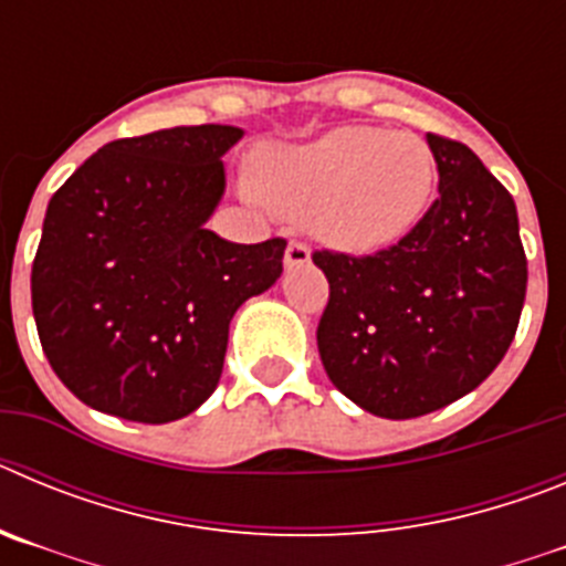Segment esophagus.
Returning a JSON list of instances; mask_svg holds the SVG:
<instances>
[{"mask_svg": "<svg viewBox=\"0 0 566 566\" xmlns=\"http://www.w3.org/2000/svg\"><path fill=\"white\" fill-rule=\"evenodd\" d=\"M308 260H312V249H308L303 240H292L286 247V269L306 266Z\"/></svg>", "mask_w": 566, "mask_h": 566, "instance_id": "obj_1", "label": "esophagus"}]
</instances>
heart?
Masks as SVG:
<instances>
[{"label": "heart", "instance_id": "b5f03b06", "mask_svg": "<svg viewBox=\"0 0 566 566\" xmlns=\"http://www.w3.org/2000/svg\"><path fill=\"white\" fill-rule=\"evenodd\" d=\"M437 155L417 133L348 124L258 161V192L274 212L312 221L345 252H379L411 234L437 192Z\"/></svg>", "mask_w": 566, "mask_h": 566}]
</instances>
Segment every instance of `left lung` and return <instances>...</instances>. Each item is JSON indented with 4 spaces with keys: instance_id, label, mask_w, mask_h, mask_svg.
<instances>
[{
    "instance_id": "1",
    "label": "left lung",
    "mask_w": 566,
    "mask_h": 566,
    "mask_svg": "<svg viewBox=\"0 0 566 566\" xmlns=\"http://www.w3.org/2000/svg\"><path fill=\"white\" fill-rule=\"evenodd\" d=\"M439 198L374 254L319 249L317 348L328 379L374 417L413 419L493 374L516 337L527 258L513 195L462 142L428 133Z\"/></svg>"
}]
</instances>
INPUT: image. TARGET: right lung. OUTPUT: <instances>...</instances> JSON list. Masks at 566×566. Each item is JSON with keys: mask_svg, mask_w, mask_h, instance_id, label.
<instances>
[{"mask_svg": "<svg viewBox=\"0 0 566 566\" xmlns=\"http://www.w3.org/2000/svg\"><path fill=\"white\" fill-rule=\"evenodd\" d=\"M243 129L118 138L50 198L30 297L44 357L84 405L129 422L192 413L218 388L229 323L283 272L286 240L229 243L203 223Z\"/></svg>", "mask_w": 566, "mask_h": 566, "instance_id": "1", "label": "right lung"}]
</instances>
